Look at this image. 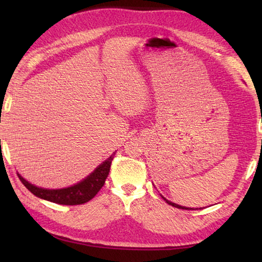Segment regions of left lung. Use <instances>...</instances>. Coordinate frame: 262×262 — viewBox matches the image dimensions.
<instances>
[{
    "label": "left lung",
    "mask_w": 262,
    "mask_h": 262,
    "mask_svg": "<svg viewBox=\"0 0 262 262\" xmlns=\"http://www.w3.org/2000/svg\"><path fill=\"white\" fill-rule=\"evenodd\" d=\"M161 196L164 199V200L166 201V203H168V205H171V206H173V207H176V208H179V209H186V210H194L193 208H187V207H183V206H179V205H177V203H173V202H171V201H168V200H166L165 198L163 196V195H161ZM198 209V208H196Z\"/></svg>",
    "instance_id": "1"
}]
</instances>
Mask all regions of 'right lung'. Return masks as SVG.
Segmentation results:
<instances>
[{
  "mask_svg": "<svg viewBox=\"0 0 262 262\" xmlns=\"http://www.w3.org/2000/svg\"><path fill=\"white\" fill-rule=\"evenodd\" d=\"M114 155L115 152L111 155V156L106 159V161L101 163L94 172H91L85 179H83L82 181H79V183L66 188L48 189L38 187V186L29 183L28 180H25L19 173L17 174H18V178L20 179L25 187L33 195H35V196L43 199V200L57 203V205H82V203H85L88 201H90L92 198H95L96 194L98 193L100 188L104 186L105 180L108 176L111 163L113 161Z\"/></svg>",
  "mask_w": 262,
  "mask_h": 262,
  "instance_id": "add662e5",
  "label": "right lung"
}]
</instances>
